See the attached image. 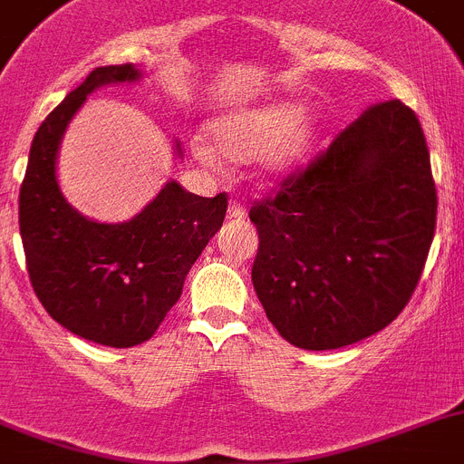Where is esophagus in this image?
<instances>
[{
    "label": "esophagus",
    "mask_w": 464,
    "mask_h": 464,
    "mask_svg": "<svg viewBox=\"0 0 464 464\" xmlns=\"http://www.w3.org/2000/svg\"><path fill=\"white\" fill-rule=\"evenodd\" d=\"M227 216H229V218H235V220L246 218V207L241 202H229Z\"/></svg>",
    "instance_id": "1"
}]
</instances>
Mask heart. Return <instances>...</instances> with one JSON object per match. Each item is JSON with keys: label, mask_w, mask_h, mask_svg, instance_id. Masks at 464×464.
<instances>
[{"label": "heart", "mask_w": 464, "mask_h": 464, "mask_svg": "<svg viewBox=\"0 0 464 464\" xmlns=\"http://www.w3.org/2000/svg\"><path fill=\"white\" fill-rule=\"evenodd\" d=\"M299 108L292 103L237 110L216 119L211 133L220 154L229 160H250L260 156L262 169L269 177H283L301 165L315 140L313 124L308 119H299ZM190 147L204 165L218 163L216 149L204 135H195Z\"/></svg>", "instance_id": "heart-1"}]
</instances>
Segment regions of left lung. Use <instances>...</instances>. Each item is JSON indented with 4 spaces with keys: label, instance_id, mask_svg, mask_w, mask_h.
I'll list each match as a JSON object with an SVG mask.
<instances>
[{
    "label": "left lung",
    "instance_id": "8db88e82",
    "mask_svg": "<svg viewBox=\"0 0 464 464\" xmlns=\"http://www.w3.org/2000/svg\"><path fill=\"white\" fill-rule=\"evenodd\" d=\"M248 216L260 235L255 292L287 343L338 350L389 326L435 237L437 188L414 110L371 105Z\"/></svg>",
    "mask_w": 464,
    "mask_h": 464
}]
</instances>
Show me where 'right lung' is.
Returning <instances> with one entry per match:
<instances>
[{
  "label": "right lung",
  "mask_w": 464,
  "mask_h": 464,
  "mask_svg": "<svg viewBox=\"0 0 464 464\" xmlns=\"http://www.w3.org/2000/svg\"><path fill=\"white\" fill-rule=\"evenodd\" d=\"M135 80L133 63L93 68L36 130L20 186V237L38 301L63 329L108 347L156 334L227 211L225 193L199 198L177 181L126 223L89 220L63 199L54 163L68 121L96 87Z\"/></svg>",
  "instance_id": "1"
}]
</instances>
